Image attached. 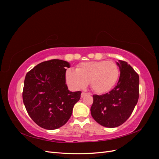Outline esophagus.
<instances>
[{"instance_id":"esophagus-1","label":"esophagus","mask_w":159,"mask_h":159,"mask_svg":"<svg viewBox=\"0 0 159 159\" xmlns=\"http://www.w3.org/2000/svg\"><path fill=\"white\" fill-rule=\"evenodd\" d=\"M88 93H84V92H82L81 93V98H83V97H84V96L85 95H87Z\"/></svg>"}]
</instances>
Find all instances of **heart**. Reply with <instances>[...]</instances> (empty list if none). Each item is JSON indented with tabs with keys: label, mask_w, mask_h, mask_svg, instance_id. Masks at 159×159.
Listing matches in <instances>:
<instances>
[{
	"label": "heart",
	"mask_w": 159,
	"mask_h": 159,
	"mask_svg": "<svg viewBox=\"0 0 159 159\" xmlns=\"http://www.w3.org/2000/svg\"><path fill=\"white\" fill-rule=\"evenodd\" d=\"M119 77L117 65L113 61L84 62L76 70L68 69L66 82L74 89H83L89 83L90 87L98 93H105L116 85Z\"/></svg>",
	"instance_id": "1"
}]
</instances>
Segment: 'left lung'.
Returning <instances> with one entry per match:
<instances>
[{
    "label": "left lung",
    "instance_id": "1",
    "mask_svg": "<svg viewBox=\"0 0 159 159\" xmlns=\"http://www.w3.org/2000/svg\"><path fill=\"white\" fill-rule=\"evenodd\" d=\"M120 76L117 85L109 93L93 95L91 116L101 125L114 128L131 116L139 99V77L126 61L119 60Z\"/></svg>",
    "mask_w": 159,
    "mask_h": 159
}]
</instances>
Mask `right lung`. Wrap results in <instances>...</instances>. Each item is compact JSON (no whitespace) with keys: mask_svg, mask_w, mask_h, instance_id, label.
Returning <instances> with one entry per match:
<instances>
[{"mask_svg":"<svg viewBox=\"0 0 159 159\" xmlns=\"http://www.w3.org/2000/svg\"><path fill=\"white\" fill-rule=\"evenodd\" d=\"M69 62L61 60L43 61L26 75L23 102L31 119L45 129H58L68 122L81 91H70L66 84Z\"/></svg>","mask_w":159,"mask_h":159,"instance_id":"right-lung-1","label":"right lung"}]
</instances>
